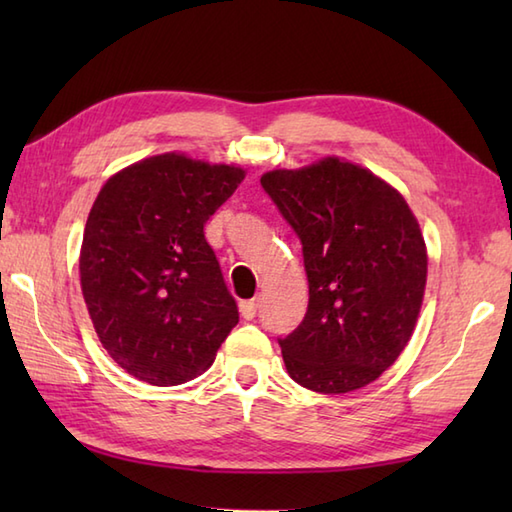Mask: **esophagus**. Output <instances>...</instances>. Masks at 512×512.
Segmentation results:
<instances>
[{"mask_svg": "<svg viewBox=\"0 0 512 512\" xmlns=\"http://www.w3.org/2000/svg\"><path fill=\"white\" fill-rule=\"evenodd\" d=\"M257 308H259V303H257V299H248V301H239V312H242V317L244 319H255V314H257Z\"/></svg>", "mask_w": 512, "mask_h": 512, "instance_id": "34e87169", "label": "esophagus"}]
</instances>
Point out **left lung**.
Masks as SVG:
<instances>
[{
    "label": "left lung",
    "instance_id": "left-lung-1",
    "mask_svg": "<svg viewBox=\"0 0 512 512\" xmlns=\"http://www.w3.org/2000/svg\"><path fill=\"white\" fill-rule=\"evenodd\" d=\"M262 187L301 239L310 301L279 339L290 378L347 394L394 365L416 328L427 248L405 198L352 162L275 169Z\"/></svg>",
    "mask_w": 512,
    "mask_h": 512
}]
</instances>
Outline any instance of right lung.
<instances>
[{
  "mask_svg": "<svg viewBox=\"0 0 512 512\" xmlns=\"http://www.w3.org/2000/svg\"><path fill=\"white\" fill-rule=\"evenodd\" d=\"M244 176L162 154L118 171L96 195L79 259L83 299L107 354L143 383L202 374L239 321L204 224Z\"/></svg>",
  "mask_w": 512,
  "mask_h": 512,
  "instance_id": "add662e5",
  "label": "right lung"
}]
</instances>
